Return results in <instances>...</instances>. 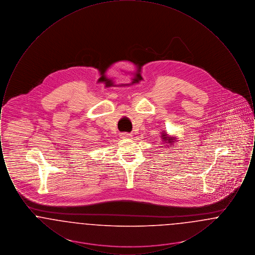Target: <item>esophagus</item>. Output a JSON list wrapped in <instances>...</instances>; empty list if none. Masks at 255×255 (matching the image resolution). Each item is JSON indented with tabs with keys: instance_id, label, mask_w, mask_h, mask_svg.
I'll list each match as a JSON object with an SVG mask.
<instances>
[{
	"instance_id": "1",
	"label": "esophagus",
	"mask_w": 255,
	"mask_h": 255,
	"mask_svg": "<svg viewBox=\"0 0 255 255\" xmlns=\"http://www.w3.org/2000/svg\"><path fill=\"white\" fill-rule=\"evenodd\" d=\"M121 136H122V138H129V137H131V136H132V134H131V133L124 132V133H122Z\"/></svg>"
}]
</instances>
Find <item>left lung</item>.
I'll use <instances>...</instances> for the list:
<instances>
[{
    "mask_svg": "<svg viewBox=\"0 0 255 255\" xmlns=\"http://www.w3.org/2000/svg\"><path fill=\"white\" fill-rule=\"evenodd\" d=\"M162 135H163V140H164V141H166V140H167L168 142H171V141H172V139L168 138V137H167V135H165L164 133H162Z\"/></svg>",
    "mask_w": 255,
    "mask_h": 255,
    "instance_id": "1",
    "label": "left lung"
}]
</instances>
